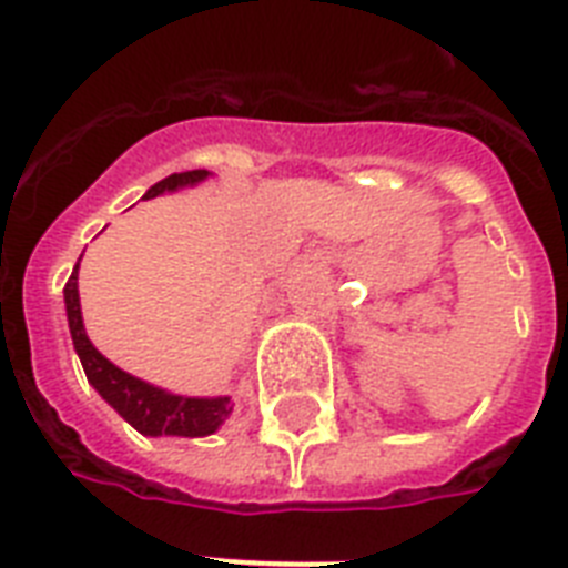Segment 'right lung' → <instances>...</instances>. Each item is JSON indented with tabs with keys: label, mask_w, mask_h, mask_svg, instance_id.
I'll list each match as a JSON object with an SVG mask.
<instances>
[{
	"label": "right lung",
	"mask_w": 568,
	"mask_h": 568,
	"mask_svg": "<svg viewBox=\"0 0 568 568\" xmlns=\"http://www.w3.org/2000/svg\"><path fill=\"white\" fill-rule=\"evenodd\" d=\"M206 178H210L206 169L169 174L165 180L154 183L145 192V197L197 186ZM63 300H67V321L69 332H72V344H75L78 358L84 364L87 382L99 390L104 403L116 408L119 417L128 419L145 437H206L212 432H219L221 423L233 412L230 396L169 394V390L124 373L122 367H116L110 358H104L99 349L92 347V341L87 338L84 317H81V300H78V265L72 268V276H69L67 288H63Z\"/></svg>",
	"instance_id": "right-lung-1"
}]
</instances>
